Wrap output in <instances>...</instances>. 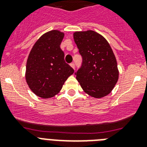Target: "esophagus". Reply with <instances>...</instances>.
I'll use <instances>...</instances> for the list:
<instances>
[{"instance_id": "esophagus-1", "label": "esophagus", "mask_w": 147, "mask_h": 147, "mask_svg": "<svg viewBox=\"0 0 147 147\" xmlns=\"http://www.w3.org/2000/svg\"><path fill=\"white\" fill-rule=\"evenodd\" d=\"M70 65H71V67H72L73 68H74H74H75V64H74V62H71V64H70Z\"/></svg>"}]
</instances>
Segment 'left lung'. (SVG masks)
Listing matches in <instances>:
<instances>
[{"label":"left lung","mask_w":147,"mask_h":147,"mask_svg":"<svg viewBox=\"0 0 147 147\" xmlns=\"http://www.w3.org/2000/svg\"><path fill=\"white\" fill-rule=\"evenodd\" d=\"M74 39L82 57L81 67L75 73L82 88L96 98L108 95L117 83L119 74L110 44L92 30L74 32Z\"/></svg>","instance_id":"left-lung-1"}]
</instances>
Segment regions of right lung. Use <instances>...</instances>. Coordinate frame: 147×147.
<instances>
[{"label":"right lung","mask_w":147,"mask_h":147,"mask_svg":"<svg viewBox=\"0 0 147 147\" xmlns=\"http://www.w3.org/2000/svg\"><path fill=\"white\" fill-rule=\"evenodd\" d=\"M64 33L52 30L42 34L34 43L26 62V80L37 96L49 98L61 90L74 70L65 62L60 44Z\"/></svg>","instance_id":"add662e5"}]
</instances>
